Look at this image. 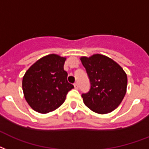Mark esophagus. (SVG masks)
<instances>
[{
    "label": "esophagus",
    "mask_w": 149,
    "mask_h": 149,
    "mask_svg": "<svg viewBox=\"0 0 149 149\" xmlns=\"http://www.w3.org/2000/svg\"><path fill=\"white\" fill-rule=\"evenodd\" d=\"M74 87L76 88V89H78L79 86H78V84H77V83H75L74 84Z\"/></svg>",
    "instance_id": "34e87169"
}]
</instances>
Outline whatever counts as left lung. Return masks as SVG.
Returning a JSON list of instances; mask_svg holds the SVG:
<instances>
[{
  "instance_id": "obj_1",
  "label": "left lung",
  "mask_w": 149,
  "mask_h": 149,
  "mask_svg": "<svg viewBox=\"0 0 149 149\" xmlns=\"http://www.w3.org/2000/svg\"><path fill=\"white\" fill-rule=\"evenodd\" d=\"M91 82V89L83 94L85 105L98 114L115 110L123 99L127 76L120 65L103 54L80 58Z\"/></svg>"
}]
</instances>
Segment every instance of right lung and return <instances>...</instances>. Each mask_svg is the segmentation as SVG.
Returning <instances> with one entry per match:
<instances>
[{"instance_id": "1", "label": "right lung", "mask_w": 149, "mask_h": 149, "mask_svg": "<svg viewBox=\"0 0 149 149\" xmlns=\"http://www.w3.org/2000/svg\"><path fill=\"white\" fill-rule=\"evenodd\" d=\"M66 58L55 54L43 57L29 67L22 78V91L30 107L45 114L63 104L73 85L64 70Z\"/></svg>"}]
</instances>
